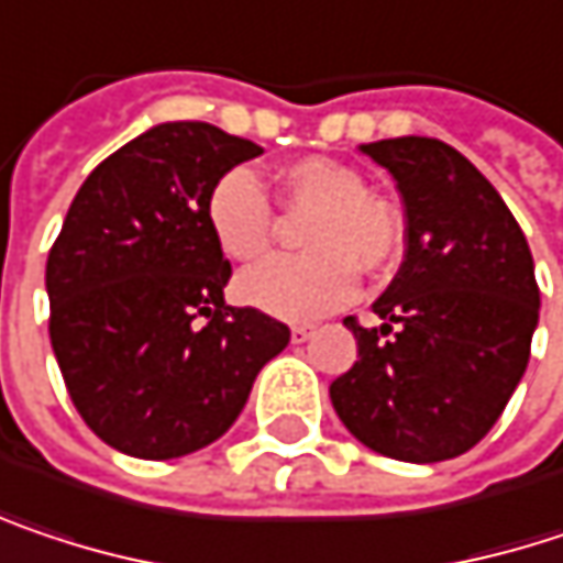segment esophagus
<instances>
[{
  "mask_svg": "<svg viewBox=\"0 0 563 563\" xmlns=\"http://www.w3.org/2000/svg\"><path fill=\"white\" fill-rule=\"evenodd\" d=\"M312 332H316L312 325H292V329H289V338H292V344H302V341L312 338Z\"/></svg>",
  "mask_w": 563,
  "mask_h": 563,
  "instance_id": "34e87169",
  "label": "esophagus"
}]
</instances>
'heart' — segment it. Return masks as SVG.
I'll list each match as a JSON object with an SVG mask.
<instances>
[{"label":"heart","mask_w":563,"mask_h":563,"mask_svg":"<svg viewBox=\"0 0 563 563\" xmlns=\"http://www.w3.org/2000/svg\"><path fill=\"white\" fill-rule=\"evenodd\" d=\"M286 209L312 216L302 225L306 254L274 257L234 283L241 302L277 319H316L344 306L357 289V267L380 277L402 254V219L374 192L364 177L332 157H299L280 167ZM206 225L219 251L251 264L274 244V209L264 186L244 167L216 179L206 199Z\"/></svg>","instance_id":"obj_1"}]
</instances>
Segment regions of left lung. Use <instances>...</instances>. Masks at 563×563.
<instances>
[{
    "label": "left lung",
    "mask_w": 563,
    "mask_h": 563,
    "mask_svg": "<svg viewBox=\"0 0 563 563\" xmlns=\"http://www.w3.org/2000/svg\"><path fill=\"white\" fill-rule=\"evenodd\" d=\"M406 206V257L374 302L380 329L344 325L357 361L329 393L371 451L434 464L471 451L529 367L538 325L529 241L493 183L438 137L361 144Z\"/></svg>",
    "instance_id": "left-lung-1"
}]
</instances>
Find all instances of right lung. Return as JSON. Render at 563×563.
Returning <instances> with one entry per match:
<instances>
[{"label": "right lung", "mask_w": 563, "mask_h": 563, "mask_svg": "<svg viewBox=\"0 0 563 563\" xmlns=\"http://www.w3.org/2000/svg\"><path fill=\"white\" fill-rule=\"evenodd\" d=\"M257 154L209 122H164L70 202L47 254L51 347L82 422L122 454L170 461L212 444L289 344L283 322L225 306L231 264L206 225L216 179Z\"/></svg>", "instance_id": "right-lung-1"}]
</instances>
